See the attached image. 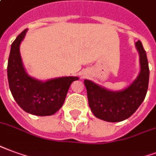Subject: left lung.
Returning a JSON list of instances; mask_svg holds the SVG:
<instances>
[{"label":"left lung","mask_w":156,"mask_h":156,"mask_svg":"<svg viewBox=\"0 0 156 156\" xmlns=\"http://www.w3.org/2000/svg\"><path fill=\"white\" fill-rule=\"evenodd\" d=\"M135 45L139 53L140 70L136 78L125 89L112 91L91 80H84L89 107L99 119L109 122L127 119L146 98L150 76L148 60L141 42L138 40Z\"/></svg>","instance_id":"8db88e82"}]
</instances>
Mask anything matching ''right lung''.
Wrapping results in <instances>:
<instances>
[{
    "label": "right lung",
    "instance_id": "add662e5",
    "mask_svg": "<svg viewBox=\"0 0 156 156\" xmlns=\"http://www.w3.org/2000/svg\"><path fill=\"white\" fill-rule=\"evenodd\" d=\"M27 30H23L11 44L7 66L9 87L14 99L25 112L35 116H51L62 107L70 85L78 78L60 77L44 82L30 77L20 53Z\"/></svg>",
    "mask_w": 156,
    "mask_h": 156
}]
</instances>
